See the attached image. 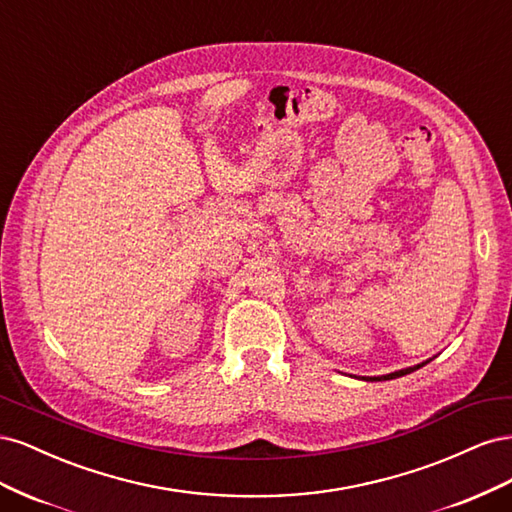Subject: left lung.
<instances>
[{
  "label": "left lung",
  "mask_w": 512,
  "mask_h": 512,
  "mask_svg": "<svg viewBox=\"0 0 512 512\" xmlns=\"http://www.w3.org/2000/svg\"><path fill=\"white\" fill-rule=\"evenodd\" d=\"M423 365H427V361L425 363H421V365H414V367H406V369H399V371H393V374H386V376H376V378H365V380H393V378H401V376H406V374H410V371H416L418 367H423Z\"/></svg>",
  "instance_id": "1"
}]
</instances>
